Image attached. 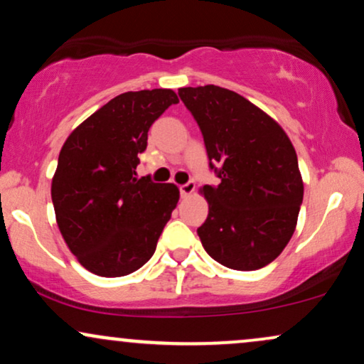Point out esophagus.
Returning <instances> with one entry per match:
<instances>
[{
	"label": "esophagus",
	"mask_w": 364,
	"mask_h": 364,
	"mask_svg": "<svg viewBox=\"0 0 364 364\" xmlns=\"http://www.w3.org/2000/svg\"><path fill=\"white\" fill-rule=\"evenodd\" d=\"M195 191V183L193 181H188L185 185L179 186V193H181L183 198H186V196H190L191 193Z\"/></svg>",
	"instance_id": "1"
}]
</instances>
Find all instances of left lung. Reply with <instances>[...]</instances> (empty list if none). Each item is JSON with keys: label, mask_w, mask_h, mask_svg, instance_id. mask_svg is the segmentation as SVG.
Masks as SVG:
<instances>
[{"label": "left lung", "mask_w": 364, "mask_h": 364, "mask_svg": "<svg viewBox=\"0 0 364 364\" xmlns=\"http://www.w3.org/2000/svg\"><path fill=\"white\" fill-rule=\"evenodd\" d=\"M195 117L220 185L201 188L198 227L208 256L237 271L269 264L290 242L304 200L295 147L277 120L249 100L207 85L178 91Z\"/></svg>", "instance_id": "1"}]
</instances>
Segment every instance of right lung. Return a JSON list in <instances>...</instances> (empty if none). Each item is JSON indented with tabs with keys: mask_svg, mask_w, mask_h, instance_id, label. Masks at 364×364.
Returning <instances> with one entry per match:
<instances>
[{
	"mask_svg": "<svg viewBox=\"0 0 364 364\" xmlns=\"http://www.w3.org/2000/svg\"><path fill=\"white\" fill-rule=\"evenodd\" d=\"M178 102L173 90L122 93L60 149L50 188L57 225L69 251L98 277H125L146 264L176 208V185L137 178L135 169L151 125Z\"/></svg>",
	"mask_w": 364,
	"mask_h": 364,
	"instance_id": "right-lung-1",
	"label": "right lung"
}]
</instances>
